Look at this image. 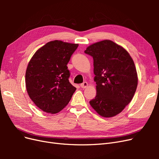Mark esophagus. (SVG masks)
I'll list each match as a JSON object with an SVG mask.
<instances>
[{"instance_id": "1", "label": "esophagus", "mask_w": 159, "mask_h": 159, "mask_svg": "<svg viewBox=\"0 0 159 159\" xmlns=\"http://www.w3.org/2000/svg\"><path fill=\"white\" fill-rule=\"evenodd\" d=\"M80 86H81V88H83V89H84V88H86L88 86V84L86 82V81H85V82H84L83 84H81V85H80Z\"/></svg>"}]
</instances>
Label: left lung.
Here are the masks:
<instances>
[{
	"label": "left lung",
	"instance_id": "8db88e82",
	"mask_svg": "<svg viewBox=\"0 0 159 159\" xmlns=\"http://www.w3.org/2000/svg\"><path fill=\"white\" fill-rule=\"evenodd\" d=\"M93 57L97 94L91 106L103 117L121 113L135 93L138 78L128 52L109 40L96 42L84 52Z\"/></svg>",
	"mask_w": 159,
	"mask_h": 159
}]
</instances>
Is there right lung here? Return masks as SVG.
Instances as JSON below:
<instances>
[{
    "instance_id": "1",
    "label": "right lung",
    "mask_w": 159,
    "mask_h": 159,
    "mask_svg": "<svg viewBox=\"0 0 159 159\" xmlns=\"http://www.w3.org/2000/svg\"><path fill=\"white\" fill-rule=\"evenodd\" d=\"M78 44L54 40L38 49L25 75L28 95L43 111L54 114L68 104L76 88L69 81L67 64Z\"/></svg>"
}]
</instances>
